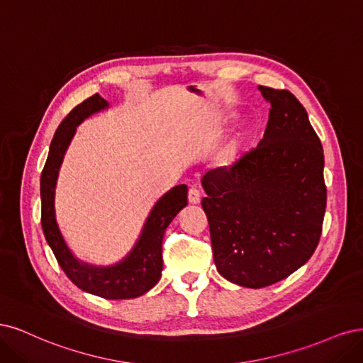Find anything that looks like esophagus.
I'll return each instance as SVG.
<instances>
[{"label": "esophagus", "instance_id": "obj_1", "mask_svg": "<svg viewBox=\"0 0 363 363\" xmlns=\"http://www.w3.org/2000/svg\"><path fill=\"white\" fill-rule=\"evenodd\" d=\"M201 197H202L201 190H199L196 185L190 186V190H189V202L190 203H199V202H201Z\"/></svg>", "mask_w": 363, "mask_h": 363}]
</instances>
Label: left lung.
Here are the masks:
<instances>
[{
	"label": "left lung",
	"instance_id": "8db88e82",
	"mask_svg": "<svg viewBox=\"0 0 363 363\" xmlns=\"http://www.w3.org/2000/svg\"><path fill=\"white\" fill-rule=\"evenodd\" d=\"M272 104L264 138L202 178L218 273L245 288H264L306 264L325 213L324 155L300 101L259 86Z\"/></svg>",
	"mask_w": 363,
	"mask_h": 363
}]
</instances>
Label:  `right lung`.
<instances>
[{
    "label": "right lung",
    "instance_id": "1",
    "mask_svg": "<svg viewBox=\"0 0 363 363\" xmlns=\"http://www.w3.org/2000/svg\"><path fill=\"white\" fill-rule=\"evenodd\" d=\"M107 107L108 102L96 93L77 105L58 125L40 177V221L45 238L52 249L58 265L79 289L107 300H123L143 296L158 284L162 270V237L174 216L186 205L189 190L185 184H181L160 199L152 208L134 249L121 262L111 267H95L75 258L66 245L55 220L57 177L77 126L90 114Z\"/></svg>",
    "mask_w": 363,
    "mask_h": 363
}]
</instances>
